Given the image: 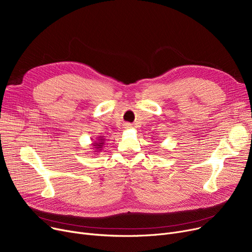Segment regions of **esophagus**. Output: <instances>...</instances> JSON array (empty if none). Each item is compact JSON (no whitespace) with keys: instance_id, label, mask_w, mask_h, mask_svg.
I'll use <instances>...</instances> for the list:
<instances>
[{"instance_id":"1","label":"esophagus","mask_w":252,"mask_h":252,"mask_svg":"<svg viewBox=\"0 0 252 252\" xmlns=\"http://www.w3.org/2000/svg\"><path fill=\"white\" fill-rule=\"evenodd\" d=\"M126 127H129V126H130V125H128V124H126Z\"/></svg>"}]
</instances>
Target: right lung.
Wrapping results in <instances>:
<instances>
[{"label": "right lung", "mask_w": 252, "mask_h": 252, "mask_svg": "<svg viewBox=\"0 0 252 252\" xmlns=\"http://www.w3.org/2000/svg\"><path fill=\"white\" fill-rule=\"evenodd\" d=\"M104 139H99L97 142H95L94 143V145H93V146H95V148H97V149H99V148H102V146L104 145ZM99 150H101V149H99Z\"/></svg>", "instance_id": "right-lung-1"}]
</instances>
